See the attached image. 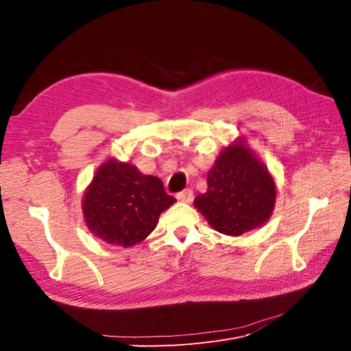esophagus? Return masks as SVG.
<instances>
[{
    "instance_id": "esophagus-1",
    "label": "esophagus",
    "mask_w": 351,
    "mask_h": 351,
    "mask_svg": "<svg viewBox=\"0 0 351 351\" xmlns=\"http://www.w3.org/2000/svg\"><path fill=\"white\" fill-rule=\"evenodd\" d=\"M177 199L180 200V202H184V204H190V202L193 200V192L190 189H187V190H183V192H180L178 195H177Z\"/></svg>"
}]
</instances>
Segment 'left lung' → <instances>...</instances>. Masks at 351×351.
I'll return each mask as SVG.
<instances>
[{"label": "left lung", "instance_id": "obj_1", "mask_svg": "<svg viewBox=\"0 0 351 351\" xmlns=\"http://www.w3.org/2000/svg\"><path fill=\"white\" fill-rule=\"evenodd\" d=\"M206 180V193L196 196L195 206L218 232L241 236L272 215L275 182L243 139L224 147Z\"/></svg>", "mask_w": 351, "mask_h": 351}]
</instances>
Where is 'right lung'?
I'll use <instances>...</instances> for the list:
<instances>
[{
  "instance_id": "add662e5",
  "label": "right lung",
  "mask_w": 351,
  "mask_h": 351,
  "mask_svg": "<svg viewBox=\"0 0 351 351\" xmlns=\"http://www.w3.org/2000/svg\"><path fill=\"white\" fill-rule=\"evenodd\" d=\"M174 202L158 177L145 176L134 165L110 158L95 173L82 209L93 236L130 247L151 234L159 215Z\"/></svg>"
}]
</instances>
